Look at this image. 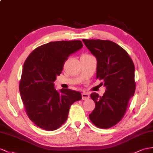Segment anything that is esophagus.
I'll return each instance as SVG.
<instances>
[{
    "label": "esophagus",
    "instance_id": "1",
    "mask_svg": "<svg viewBox=\"0 0 153 153\" xmlns=\"http://www.w3.org/2000/svg\"><path fill=\"white\" fill-rule=\"evenodd\" d=\"M81 97H82V100H87L88 99H89V94L88 93H86V92H84V93H82L81 94Z\"/></svg>",
    "mask_w": 153,
    "mask_h": 153
}]
</instances>
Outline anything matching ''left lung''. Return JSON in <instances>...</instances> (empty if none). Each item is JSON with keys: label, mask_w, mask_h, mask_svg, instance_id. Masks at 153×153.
<instances>
[{"label": "left lung", "mask_w": 153, "mask_h": 153, "mask_svg": "<svg viewBox=\"0 0 153 153\" xmlns=\"http://www.w3.org/2000/svg\"><path fill=\"white\" fill-rule=\"evenodd\" d=\"M83 42L96 57V79L103 80L106 87L103 96L95 92L91 95L96 107L89 119L98 128H109L122 120L134 94V65L126 51L111 41L83 39Z\"/></svg>", "instance_id": "left-lung-1"}]
</instances>
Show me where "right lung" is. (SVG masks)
<instances>
[{
	"label": "right lung",
	"mask_w": 153,
	"mask_h": 153,
	"mask_svg": "<svg viewBox=\"0 0 153 153\" xmlns=\"http://www.w3.org/2000/svg\"><path fill=\"white\" fill-rule=\"evenodd\" d=\"M79 40L50 42L37 47L23 66L19 91L27 116L37 127L54 131L68 118L71 105L81 100L79 92L54 88L70 54L83 47Z\"/></svg>",
	"instance_id": "obj_1"
}]
</instances>
